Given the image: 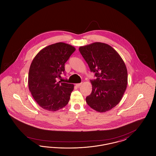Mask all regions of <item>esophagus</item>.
I'll return each instance as SVG.
<instances>
[{
  "label": "esophagus",
  "instance_id": "esophagus-1",
  "mask_svg": "<svg viewBox=\"0 0 156 156\" xmlns=\"http://www.w3.org/2000/svg\"><path fill=\"white\" fill-rule=\"evenodd\" d=\"M82 84V82H81V83H76V86L77 87H80L81 85Z\"/></svg>",
  "mask_w": 156,
  "mask_h": 156
}]
</instances>
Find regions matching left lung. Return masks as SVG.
Instances as JSON below:
<instances>
[{"mask_svg": "<svg viewBox=\"0 0 156 156\" xmlns=\"http://www.w3.org/2000/svg\"><path fill=\"white\" fill-rule=\"evenodd\" d=\"M79 51L97 79L90 80L91 94L86 98L89 106L98 112L109 111L121 101L127 85L123 60L111 45L95 42L81 46Z\"/></svg>", "mask_w": 156, "mask_h": 156, "instance_id": "obj_1", "label": "left lung"}]
</instances>
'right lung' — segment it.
I'll return each mask as SVG.
<instances>
[{
  "label": "right lung",
  "mask_w": 156,
  "mask_h": 156,
  "mask_svg": "<svg viewBox=\"0 0 156 156\" xmlns=\"http://www.w3.org/2000/svg\"><path fill=\"white\" fill-rule=\"evenodd\" d=\"M75 48L65 43L49 45L37 53L30 65L28 85L37 104L43 109L55 112L67 105L74 85L57 82L65 71V63Z\"/></svg>",
  "instance_id": "obj_1"
}]
</instances>
